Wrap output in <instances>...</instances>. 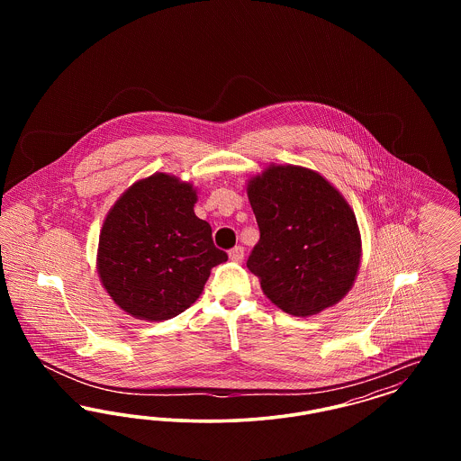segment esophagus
Segmentation results:
<instances>
[{"label":"esophagus","mask_w":461,"mask_h":461,"mask_svg":"<svg viewBox=\"0 0 461 461\" xmlns=\"http://www.w3.org/2000/svg\"><path fill=\"white\" fill-rule=\"evenodd\" d=\"M243 247L241 245H237V247H233L230 252H228V256H230V259H233V261H240L241 258H243Z\"/></svg>","instance_id":"1"}]
</instances>
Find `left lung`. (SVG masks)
Returning a JSON list of instances; mask_svg holds the SVG:
<instances>
[{
  "label": "left lung",
  "instance_id": "obj_1",
  "mask_svg": "<svg viewBox=\"0 0 461 461\" xmlns=\"http://www.w3.org/2000/svg\"><path fill=\"white\" fill-rule=\"evenodd\" d=\"M247 195L261 233L247 267L267 299L294 316L337 304L361 259L349 203L323 176L295 166H269L249 181Z\"/></svg>",
  "mask_w": 461,
  "mask_h": 461
}]
</instances>
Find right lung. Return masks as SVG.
<instances>
[{
  "label": "right lung",
  "instance_id": "add662e5",
  "mask_svg": "<svg viewBox=\"0 0 461 461\" xmlns=\"http://www.w3.org/2000/svg\"><path fill=\"white\" fill-rule=\"evenodd\" d=\"M190 183L154 175L115 202L98 243V273L113 303L134 318L162 321L192 306L214 266L228 259L212 228L194 212Z\"/></svg>",
  "mask_w": 461,
  "mask_h": 461
}]
</instances>
